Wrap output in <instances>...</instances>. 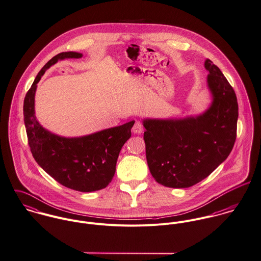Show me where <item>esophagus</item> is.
<instances>
[{
	"label": "esophagus",
	"instance_id": "34e87169",
	"mask_svg": "<svg viewBox=\"0 0 261 261\" xmlns=\"http://www.w3.org/2000/svg\"><path fill=\"white\" fill-rule=\"evenodd\" d=\"M143 130H144V127H143L142 123L139 122V121H136L135 124L133 125V128H132L133 133H135V134H141V133L143 132Z\"/></svg>",
	"mask_w": 261,
	"mask_h": 261
}]
</instances>
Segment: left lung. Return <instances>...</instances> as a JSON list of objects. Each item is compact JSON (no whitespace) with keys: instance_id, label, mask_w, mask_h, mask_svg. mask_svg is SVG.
<instances>
[{"instance_id":"1","label":"left lung","mask_w":261,"mask_h":261,"mask_svg":"<svg viewBox=\"0 0 261 261\" xmlns=\"http://www.w3.org/2000/svg\"><path fill=\"white\" fill-rule=\"evenodd\" d=\"M212 102L197 116L143 120L146 159L153 178L166 187L187 188L212 173L236 139L237 98L220 69L206 59Z\"/></svg>"}]
</instances>
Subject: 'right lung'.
Returning <instances> with one entry per match:
<instances>
[{"mask_svg":"<svg viewBox=\"0 0 261 261\" xmlns=\"http://www.w3.org/2000/svg\"><path fill=\"white\" fill-rule=\"evenodd\" d=\"M77 52H63L39 72L24 100V122L31 152L40 167L60 184L80 192L108 186L116 171L119 153L131 137L135 121L80 137H63L45 129L35 115L37 84L58 61L82 58Z\"/></svg>","mask_w":261,"mask_h":261,"instance_id":"1","label":"right lung"}]
</instances>
